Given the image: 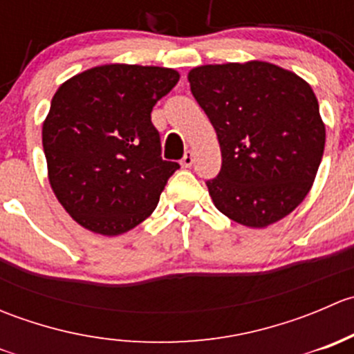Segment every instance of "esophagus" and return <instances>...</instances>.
Here are the masks:
<instances>
[{"mask_svg": "<svg viewBox=\"0 0 354 354\" xmlns=\"http://www.w3.org/2000/svg\"><path fill=\"white\" fill-rule=\"evenodd\" d=\"M192 164H194V154H192L190 151H187V152H185L183 159H181V166H183V167H190Z\"/></svg>", "mask_w": 354, "mask_h": 354, "instance_id": "34e87169", "label": "esophagus"}]
</instances>
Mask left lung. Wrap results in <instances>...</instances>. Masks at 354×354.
<instances>
[{
	"mask_svg": "<svg viewBox=\"0 0 354 354\" xmlns=\"http://www.w3.org/2000/svg\"><path fill=\"white\" fill-rule=\"evenodd\" d=\"M194 97L219 140L223 166L207 181L217 210L267 227L308 195L326 147V124L308 82L267 62L190 70Z\"/></svg>",
	"mask_w": 354,
	"mask_h": 354,
	"instance_id": "8db88e82",
	"label": "left lung"
}]
</instances>
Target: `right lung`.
Here are the masks:
<instances>
[{"instance_id":"add662e5","label":"right lung","mask_w":354,"mask_h":354,"mask_svg":"<svg viewBox=\"0 0 354 354\" xmlns=\"http://www.w3.org/2000/svg\"><path fill=\"white\" fill-rule=\"evenodd\" d=\"M178 80L173 68L109 63L53 95L42 123L49 185L85 230L118 236L154 212L180 164L160 157L151 113Z\"/></svg>"}]
</instances>
